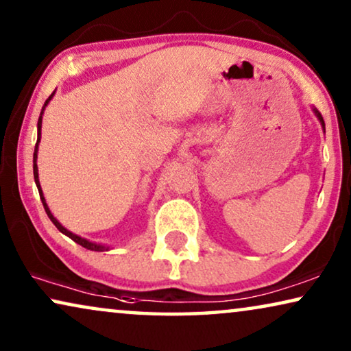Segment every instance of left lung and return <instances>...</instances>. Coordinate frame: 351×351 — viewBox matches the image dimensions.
<instances>
[{"mask_svg":"<svg viewBox=\"0 0 351 351\" xmlns=\"http://www.w3.org/2000/svg\"><path fill=\"white\" fill-rule=\"evenodd\" d=\"M315 113H316V117H318V119H319V123L323 124V128H324V119H323V117H321V113L318 112V110H315Z\"/></svg>","mask_w":351,"mask_h":351,"instance_id":"left-lung-1","label":"left lung"}]
</instances>
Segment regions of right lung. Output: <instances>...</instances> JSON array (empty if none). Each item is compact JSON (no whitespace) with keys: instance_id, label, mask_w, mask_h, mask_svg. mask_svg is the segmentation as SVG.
<instances>
[{"instance_id":"obj_1","label":"right lung","mask_w":351,"mask_h":351,"mask_svg":"<svg viewBox=\"0 0 351 351\" xmlns=\"http://www.w3.org/2000/svg\"><path fill=\"white\" fill-rule=\"evenodd\" d=\"M52 95H54V93H52V94L49 95V99H47L46 102H45V107H43V110H41V114H40V118H38V141H36V145H35V153H33V176H35V182H36L38 191H40V196H41L43 206H45V210H46L47 217L51 219V222L56 225L57 230H59V232H62V233H64V234H66V237H69V238L73 239L75 243H78L80 246H83V247H86V249H90V251H97V252H100V251H108V247L102 246V244H95V243H90V241H88V239L81 238V237H78V234H75V233L69 232V230H66L65 227H62V225L59 223V220H57V219L54 217V215L51 214V210H49V208H47V204H46V201H45V196H43V190H41V185H40V179H38V166H36V158H38V143H40V141H41V121H43V112H45L46 105L49 104V100L52 99Z\"/></svg>"}]
</instances>
